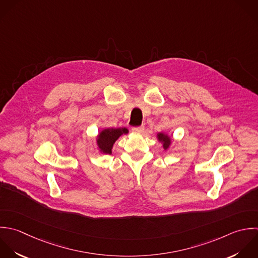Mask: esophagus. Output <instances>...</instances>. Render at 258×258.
Instances as JSON below:
<instances>
[{
  "label": "esophagus",
  "mask_w": 258,
  "mask_h": 258,
  "mask_svg": "<svg viewBox=\"0 0 258 258\" xmlns=\"http://www.w3.org/2000/svg\"><path fill=\"white\" fill-rule=\"evenodd\" d=\"M133 133H136V134H142L144 131H145V126L142 125V126H135L132 128Z\"/></svg>",
  "instance_id": "esophagus-1"
}]
</instances>
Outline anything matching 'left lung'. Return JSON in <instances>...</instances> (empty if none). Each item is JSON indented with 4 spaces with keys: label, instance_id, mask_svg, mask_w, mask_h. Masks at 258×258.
<instances>
[{
    "label": "left lung",
    "instance_id": "8db88e82",
    "mask_svg": "<svg viewBox=\"0 0 258 258\" xmlns=\"http://www.w3.org/2000/svg\"><path fill=\"white\" fill-rule=\"evenodd\" d=\"M157 137H158L159 142H161V143L163 144L164 150H168L169 147L171 146V143H172L171 137H169L168 135H166V134H164V133H159V134L157 135Z\"/></svg>",
    "mask_w": 258,
    "mask_h": 258
}]
</instances>
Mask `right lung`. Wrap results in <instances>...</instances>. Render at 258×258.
I'll list each match as a JSON object with an SVG mask.
<instances>
[{
	"label": "right lung",
	"mask_w": 258,
	"mask_h": 258,
	"mask_svg": "<svg viewBox=\"0 0 258 258\" xmlns=\"http://www.w3.org/2000/svg\"><path fill=\"white\" fill-rule=\"evenodd\" d=\"M128 130L125 127L118 128H104L102 130L96 139L97 147L102 154H111V149L115 141L122 135H126Z\"/></svg>",
	"instance_id": "right-lung-1"
}]
</instances>
